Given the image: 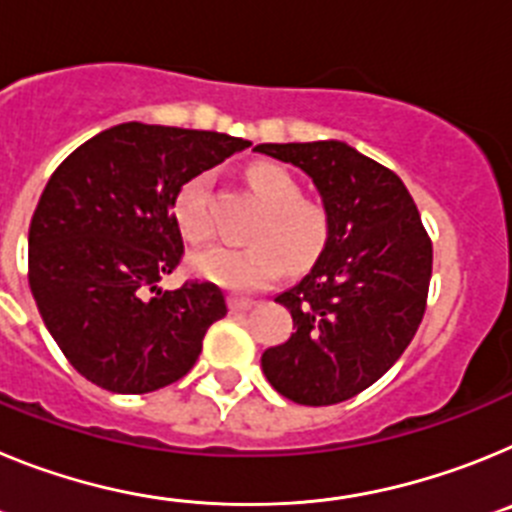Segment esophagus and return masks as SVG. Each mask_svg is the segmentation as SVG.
<instances>
[{
    "mask_svg": "<svg viewBox=\"0 0 512 512\" xmlns=\"http://www.w3.org/2000/svg\"><path fill=\"white\" fill-rule=\"evenodd\" d=\"M228 307H230V310H233V312H243V310H248V307H253V300H248V297L230 295Z\"/></svg>",
    "mask_w": 512,
    "mask_h": 512,
    "instance_id": "obj_1",
    "label": "esophagus"
}]
</instances>
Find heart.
I'll use <instances>...</instances> for the list:
<instances>
[{
	"label": "heart",
	"mask_w": 512,
	"mask_h": 512,
	"mask_svg": "<svg viewBox=\"0 0 512 512\" xmlns=\"http://www.w3.org/2000/svg\"><path fill=\"white\" fill-rule=\"evenodd\" d=\"M248 184L266 207L253 228V246H210L197 251L189 266L197 277L233 289L251 292L271 284L289 271H305L320 259L330 241V212L325 205L302 200V187L289 171L274 164H256ZM174 220L184 238L207 241L212 235L210 174H194L174 197Z\"/></svg>",
	"instance_id": "b5f03b06"
}]
</instances>
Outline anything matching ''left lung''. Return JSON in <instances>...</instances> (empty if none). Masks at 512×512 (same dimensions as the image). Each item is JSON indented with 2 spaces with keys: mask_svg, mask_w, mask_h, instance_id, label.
Masks as SVG:
<instances>
[{
  "mask_svg": "<svg viewBox=\"0 0 512 512\" xmlns=\"http://www.w3.org/2000/svg\"><path fill=\"white\" fill-rule=\"evenodd\" d=\"M256 151L305 171L330 212L325 251L277 297L297 330L266 348L261 369L300 405L351 400L413 341L431 284V238L400 176L341 140L261 143Z\"/></svg>",
  "mask_w": 512,
  "mask_h": 512,
  "instance_id": "left-lung-1",
  "label": "left lung"
}]
</instances>
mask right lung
<instances>
[{
	"instance_id": "obj_1",
	"label": "right lung",
	"mask_w": 512,
	"mask_h": 512,
	"mask_svg": "<svg viewBox=\"0 0 512 512\" xmlns=\"http://www.w3.org/2000/svg\"><path fill=\"white\" fill-rule=\"evenodd\" d=\"M251 143L122 122L53 171L30 220L27 279L45 328L81 377L120 395L182 379L225 318L212 282L158 289L184 256L174 197Z\"/></svg>"
}]
</instances>
